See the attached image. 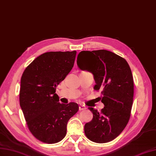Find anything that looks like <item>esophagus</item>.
Wrapping results in <instances>:
<instances>
[{
	"mask_svg": "<svg viewBox=\"0 0 156 156\" xmlns=\"http://www.w3.org/2000/svg\"><path fill=\"white\" fill-rule=\"evenodd\" d=\"M86 106L83 105H80L79 106V110H86Z\"/></svg>",
	"mask_w": 156,
	"mask_h": 156,
	"instance_id": "34e87169",
	"label": "esophagus"
}]
</instances>
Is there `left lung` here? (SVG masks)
Segmentation results:
<instances>
[{
    "label": "left lung",
    "mask_w": 156,
    "mask_h": 156,
    "mask_svg": "<svg viewBox=\"0 0 156 156\" xmlns=\"http://www.w3.org/2000/svg\"><path fill=\"white\" fill-rule=\"evenodd\" d=\"M82 70L92 73L95 90H101L104 108L99 112L89 107L93 117L84 126L90 140L106 143L115 139L126 127L130 118L134 84L129 65L125 59L105 50L82 51L77 57Z\"/></svg>",
    "instance_id": "left-lung-1"
}]
</instances>
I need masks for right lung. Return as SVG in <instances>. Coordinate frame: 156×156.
Instances as JSON below:
<instances>
[{"label": "right lung", "mask_w": 156, "mask_h": 156, "mask_svg": "<svg viewBox=\"0 0 156 156\" xmlns=\"http://www.w3.org/2000/svg\"><path fill=\"white\" fill-rule=\"evenodd\" d=\"M76 51H50L37 57L21 78L20 103L30 133L39 140L57 143L76 113L77 103H59L57 86L73 69Z\"/></svg>", "instance_id": "1"}]
</instances>
